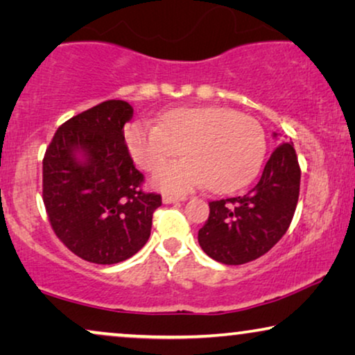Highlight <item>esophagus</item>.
<instances>
[{
	"instance_id": "obj_1",
	"label": "esophagus",
	"mask_w": 355,
	"mask_h": 355,
	"mask_svg": "<svg viewBox=\"0 0 355 355\" xmlns=\"http://www.w3.org/2000/svg\"><path fill=\"white\" fill-rule=\"evenodd\" d=\"M186 200V197H179V196H163V203H178V202H184Z\"/></svg>"
}]
</instances>
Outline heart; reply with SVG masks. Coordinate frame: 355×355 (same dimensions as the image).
<instances>
[{"label": "heart", "instance_id": "b5f03b06", "mask_svg": "<svg viewBox=\"0 0 355 355\" xmlns=\"http://www.w3.org/2000/svg\"><path fill=\"white\" fill-rule=\"evenodd\" d=\"M139 166L155 169L182 152L186 159L164 164L152 178L155 187L186 193L207 186L230 192L259 173L266 135L259 121L227 108H179L164 113L158 125L135 123L125 134Z\"/></svg>", "mask_w": 355, "mask_h": 355}]
</instances>
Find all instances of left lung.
<instances>
[{
    "mask_svg": "<svg viewBox=\"0 0 355 355\" xmlns=\"http://www.w3.org/2000/svg\"><path fill=\"white\" fill-rule=\"evenodd\" d=\"M278 132L273 137L278 140ZM300 168L293 144L273 150L255 186L244 196L213 200L198 244L213 260L242 265L266 254L286 234L299 200Z\"/></svg>",
    "mask_w": 355,
    "mask_h": 355,
    "instance_id": "obj_1",
    "label": "left lung"
}]
</instances>
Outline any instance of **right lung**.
Masks as SVG:
<instances>
[{"label": "right lung", "instance_id": "1", "mask_svg": "<svg viewBox=\"0 0 355 355\" xmlns=\"http://www.w3.org/2000/svg\"><path fill=\"white\" fill-rule=\"evenodd\" d=\"M134 116L128 101L108 100L66 121L43 158V203L53 231L92 263L113 265L147 244L158 193L140 189L124 140Z\"/></svg>", "mask_w": 355, "mask_h": 355}]
</instances>
